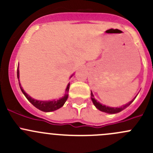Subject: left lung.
Here are the masks:
<instances>
[{
	"instance_id": "left-lung-1",
	"label": "left lung",
	"mask_w": 153,
	"mask_h": 153,
	"mask_svg": "<svg viewBox=\"0 0 153 153\" xmlns=\"http://www.w3.org/2000/svg\"><path fill=\"white\" fill-rule=\"evenodd\" d=\"M135 98H136V96H135ZM135 98H134L133 100H132L131 101H129V102L127 103L126 104H125V105L121 106V107H110V106L103 105V104H100L99 102H98V101L94 98L93 94H92V92H91V99H92V103H93L94 105L95 106V107H96L98 109H99L100 111H101V112H106V113H109V114H115V113H118V112H120L121 111L124 110V109H126L127 106H129L131 104H132V101L135 100Z\"/></svg>"
}]
</instances>
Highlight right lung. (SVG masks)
I'll return each instance as SVG.
<instances>
[{
    "mask_svg": "<svg viewBox=\"0 0 153 153\" xmlns=\"http://www.w3.org/2000/svg\"><path fill=\"white\" fill-rule=\"evenodd\" d=\"M17 76H18V78L19 79V69H17ZM72 77V76H71ZM20 87H21V91L24 93V95H25L26 98L28 99V101L33 106H35V107L38 108L40 110L43 111V112H52V111H55L56 109H59V108L62 107L64 106V104H65L66 101L68 98V92H69V85L70 84H68L67 89H66L65 95L63 98H60L59 100H53V101H38V100L33 99V98H31L30 96L25 92V91L22 89V87L21 86V84L19 82Z\"/></svg>",
    "mask_w": 153,
    "mask_h": 153,
    "instance_id": "right-lung-1",
    "label": "right lung"
}]
</instances>
